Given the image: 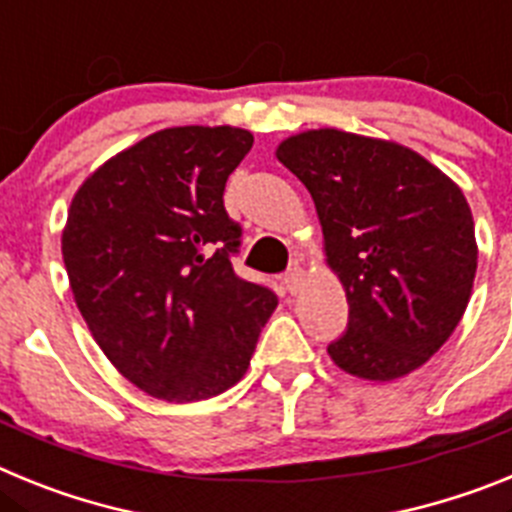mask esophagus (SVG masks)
Returning a JSON list of instances; mask_svg holds the SVG:
<instances>
[{
    "label": "esophagus",
    "instance_id": "esophagus-1",
    "mask_svg": "<svg viewBox=\"0 0 512 512\" xmlns=\"http://www.w3.org/2000/svg\"><path fill=\"white\" fill-rule=\"evenodd\" d=\"M302 282H305V269H300V266H292V269L284 274V284H287L289 295H297L302 289Z\"/></svg>",
    "mask_w": 512,
    "mask_h": 512
}]
</instances>
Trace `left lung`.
I'll use <instances>...</instances> for the list:
<instances>
[{"label":"left lung","instance_id":"left-lung-1","mask_svg":"<svg viewBox=\"0 0 512 512\" xmlns=\"http://www.w3.org/2000/svg\"><path fill=\"white\" fill-rule=\"evenodd\" d=\"M277 158L310 192L325 264L346 292L333 364L369 382L415 372L472 297L477 241L464 192L413 148L336 128L289 135Z\"/></svg>","mask_w":512,"mask_h":512}]
</instances>
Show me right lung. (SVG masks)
Returning <instances> with one entry per match:
<instances>
[{
	"label": "right lung",
	"mask_w": 512,
	"mask_h": 512,
	"mask_svg": "<svg viewBox=\"0 0 512 512\" xmlns=\"http://www.w3.org/2000/svg\"><path fill=\"white\" fill-rule=\"evenodd\" d=\"M251 146L230 125L158 130L71 200L61 253L76 307L117 372L158 400H210L241 382L277 307L230 264L241 228L223 192Z\"/></svg>",
	"instance_id": "obj_1"
}]
</instances>
